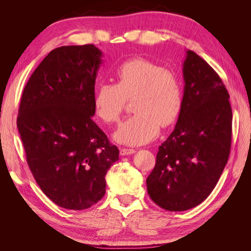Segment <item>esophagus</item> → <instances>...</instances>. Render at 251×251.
I'll list each match as a JSON object with an SVG mask.
<instances>
[{
  "label": "esophagus",
  "mask_w": 251,
  "mask_h": 251,
  "mask_svg": "<svg viewBox=\"0 0 251 251\" xmlns=\"http://www.w3.org/2000/svg\"><path fill=\"white\" fill-rule=\"evenodd\" d=\"M136 151L134 149H126V148H122L120 149V153L121 155H130V154H134Z\"/></svg>",
  "instance_id": "34e87169"
}]
</instances>
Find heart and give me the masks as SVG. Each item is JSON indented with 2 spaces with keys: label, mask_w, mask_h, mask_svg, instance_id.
Returning <instances> with one entry per match:
<instances>
[{
  "label": "heart",
  "mask_w": 251,
  "mask_h": 251,
  "mask_svg": "<svg viewBox=\"0 0 251 251\" xmlns=\"http://www.w3.org/2000/svg\"><path fill=\"white\" fill-rule=\"evenodd\" d=\"M135 112L114 134L115 139L130 146L150 142L159 125L174 124L182 109V87L174 71L145 58L129 59L116 69L115 84L102 83L96 89L94 111L105 124L119 122L126 100Z\"/></svg>",
  "instance_id": "1"
}]
</instances>
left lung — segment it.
I'll return each mask as SVG.
<instances>
[{"instance_id": "obj_1", "label": "left lung", "mask_w": 251, "mask_h": 251, "mask_svg": "<svg viewBox=\"0 0 251 251\" xmlns=\"http://www.w3.org/2000/svg\"><path fill=\"white\" fill-rule=\"evenodd\" d=\"M182 109L174 131L158 148L147 189L156 205L183 211L215 189L232 142L230 95L220 76L194 51L183 62Z\"/></svg>"}]
</instances>
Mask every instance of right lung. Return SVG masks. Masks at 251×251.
I'll use <instances>...</instances> for the list:
<instances>
[{
    "label": "right lung",
    "instance_id": "right-lung-1",
    "mask_svg": "<svg viewBox=\"0 0 251 251\" xmlns=\"http://www.w3.org/2000/svg\"><path fill=\"white\" fill-rule=\"evenodd\" d=\"M101 57L93 44L58 47L21 96L17 127L26 163L43 193L66 209H87L102 199L105 175L119 159L92 119Z\"/></svg>",
    "mask_w": 251,
    "mask_h": 251
}]
</instances>
